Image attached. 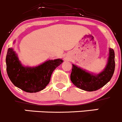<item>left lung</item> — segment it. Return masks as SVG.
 I'll return each mask as SVG.
<instances>
[{"mask_svg":"<svg viewBox=\"0 0 122 122\" xmlns=\"http://www.w3.org/2000/svg\"><path fill=\"white\" fill-rule=\"evenodd\" d=\"M115 54L109 48L107 63L105 69L98 74H94L73 64L70 79L73 84L80 89L87 92L97 90L107 84L112 78L115 69Z\"/></svg>","mask_w":122,"mask_h":122,"instance_id":"left-lung-1","label":"left lung"}]
</instances>
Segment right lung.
<instances>
[{
  "mask_svg": "<svg viewBox=\"0 0 122 122\" xmlns=\"http://www.w3.org/2000/svg\"><path fill=\"white\" fill-rule=\"evenodd\" d=\"M62 62V59L58 58L49 60L35 67L25 66L11 47L8 49L6 56V71L15 87L28 93H37L46 88L53 70Z\"/></svg>",
  "mask_w": 122,
  "mask_h": 122,
  "instance_id": "add662e5",
  "label": "right lung"
}]
</instances>
